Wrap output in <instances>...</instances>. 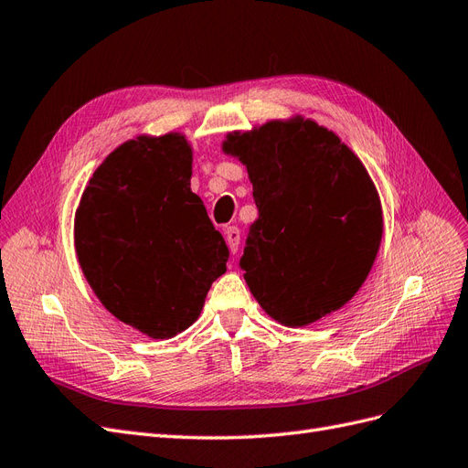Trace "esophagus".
Here are the masks:
<instances>
[{"instance_id": "obj_1", "label": "esophagus", "mask_w": 468, "mask_h": 468, "mask_svg": "<svg viewBox=\"0 0 468 468\" xmlns=\"http://www.w3.org/2000/svg\"><path fill=\"white\" fill-rule=\"evenodd\" d=\"M224 238H226V244H229L230 253H236L238 246H239V230L236 229V226H229V229L224 230Z\"/></svg>"}]
</instances>
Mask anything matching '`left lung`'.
<instances>
[{"mask_svg": "<svg viewBox=\"0 0 468 468\" xmlns=\"http://www.w3.org/2000/svg\"><path fill=\"white\" fill-rule=\"evenodd\" d=\"M222 152L246 165L260 210L239 260L253 299L291 328L347 304L382 239L380 199L363 162L301 115L229 133Z\"/></svg>", "mask_w": 468, "mask_h": 468, "instance_id": "left-lung-1", "label": "left lung"}]
</instances>
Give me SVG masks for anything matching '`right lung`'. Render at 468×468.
<instances>
[{
    "mask_svg": "<svg viewBox=\"0 0 468 468\" xmlns=\"http://www.w3.org/2000/svg\"><path fill=\"white\" fill-rule=\"evenodd\" d=\"M186 134H140L112 150L81 195L74 246L109 313L154 339L199 318L229 248L191 191Z\"/></svg>",
    "mask_w": 468,
    "mask_h": 468,
    "instance_id": "1",
    "label": "right lung"
}]
</instances>
